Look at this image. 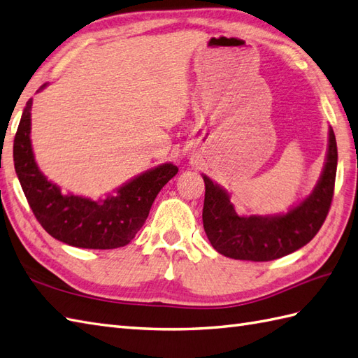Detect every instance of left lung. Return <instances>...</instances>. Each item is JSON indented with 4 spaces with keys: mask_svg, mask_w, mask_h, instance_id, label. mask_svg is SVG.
I'll return each mask as SVG.
<instances>
[{
    "mask_svg": "<svg viewBox=\"0 0 358 358\" xmlns=\"http://www.w3.org/2000/svg\"><path fill=\"white\" fill-rule=\"evenodd\" d=\"M336 172L337 143L334 131L329 128L327 162L317 185L287 213L241 217L230 203L227 190L203 176L206 235L215 250L231 259L265 262L293 253L308 244L325 222L334 195Z\"/></svg>",
    "mask_w": 358,
    "mask_h": 358,
    "instance_id": "left-lung-1",
    "label": "left lung"
}]
</instances>
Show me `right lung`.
I'll return each instance as SVG.
<instances>
[{
    "label": "right lung",
    "mask_w": 358,
    "mask_h": 358,
    "mask_svg": "<svg viewBox=\"0 0 358 358\" xmlns=\"http://www.w3.org/2000/svg\"><path fill=\"white\" fill-rule=\"evenodd\" d=\"M44 84L38 91L44 90ZM31 99L24 108L13 140V163L30 209L48 235L73 247L117 248L131 243L143 226L155 196L178 168L164 163L149 169L101 201L64 195L61 187L39 171L30 140Z\"/></svg>",
    "instance_id": "1"
}]
</instances>
